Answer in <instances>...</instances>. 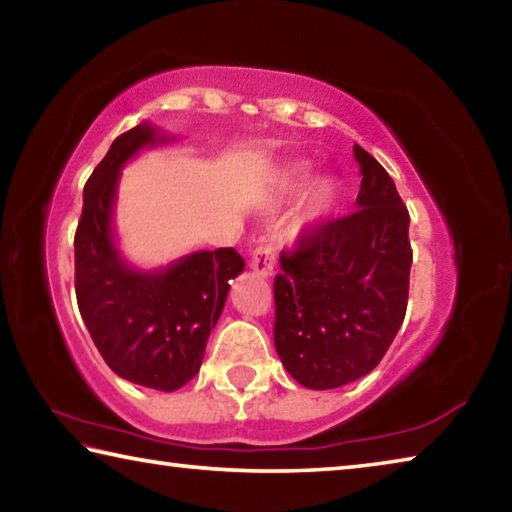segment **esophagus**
Wrapping results in <instances>:
<instances>
[{
	"label": "esophagus",
	"mask_w": 512,
	"mask_h": 512,
	"mask_svg": "<svg viewBox=\"0 0 512 512\" xmlns=\"http://www.w3.org/2000/svg\"><path fill=\"white\" fill-rule=\"evenodd\" d=\"M275 246L273 244H259L255 250H253V257H250V268L257 275L262 277H268L273 275V268H275Z\"/></svg>",
	"instance_id": "obj_1"
}]
</instances>
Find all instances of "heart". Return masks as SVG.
Here are the masks:
<instances>
[{"label": "heart", "instance_id": "obj_1", "mask_svg": "<svg viewBox=\"0 0 512 512\" xmlns=\"http://www.w3.org/2000/svg\"><path fill=\"white\" fill-rule=\"evenodd\" d=\"M332 201V189L327 185H320L316 189V210H325V207Z\"/></svg>", "mask_w": 512, "mask_h": 512}]
</instances>
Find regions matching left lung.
Wrapping results in <instances>:
<instances>
[{
    "label": "left lung",
    "instance_id": "1",
    "mask_svg": "<svg viewBox=\"0 0 512 512\" xmlns=\"http://www.w3.org/2000/svg\"><path fill=\"white\" fill-rule=\"evenodd\" d=\"M357 212L302 230L275 275L273 341L305 388L327 391L384 359L409 302V210L386 169L354 144Z\"/></svg>",
    "mask_w": 512,
    "mask_h": 512
}]
</instances>
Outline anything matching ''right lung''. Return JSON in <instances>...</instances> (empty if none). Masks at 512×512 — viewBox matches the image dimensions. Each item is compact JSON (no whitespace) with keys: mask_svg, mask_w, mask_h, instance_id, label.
Returning <instances> with one entry per match:
<instances>
[{"mask_svg":"<svg viewBox=\"0 0 512 512\" xmlns=\"http://www.w3.org/2000/svg\"><path fill=\"white\" fill-rule=\"evenodd\" d=\"M167 142L140 124L112 142L83 189L74 235V284L83 323L115 375L155 391H178L196 377L230 280L244 271L235 248L198 250L162 271H135L112 235L117 180L126 160Z\"/></svg>","mask_w":512,"mask_h":512,"instance_id":"add662e5","label":"right lung"}]
</instances>
